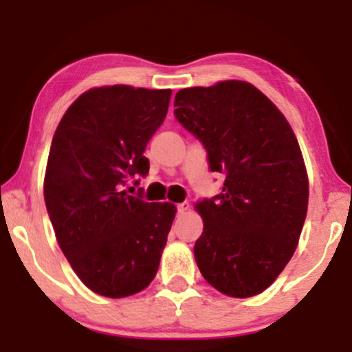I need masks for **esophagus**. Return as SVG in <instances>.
<instances>
[{
	"instance_id": "34e87169",
	"label": "esophagus",
	"mask_w": 352,
	"mask_h": 352,
	"mask_svg": "<svg viewBox=\"0 0 352 352\" xmlns=\"http://www.w3.org/2000/svg\"><path fill=\"white\" fill-rule=\"evenodd\" d=\"M188 208H190V206H188V202H182V204H179V206H177V214H179V215H184L185 212L188 210Z\"/></svg>"
}]
</instances>
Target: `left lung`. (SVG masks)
I'll return each mask as SVG.
<instances>
[{"label":"left lung","instance_id":"left-lung-1","mask_svg":"<svg viewBox=\"0 0 352 352\" xmlns=\"http://www.w3.org/2000/svg\"><path fill=\"white\" fill-rule=\"evenodd\" d=\"M173 115L204 145L208 168L226 179L219 195L197 204L204 219L197 265L223 294H261L291 261L307 214L296 135L267 96L237 80L184 88Z\"/></svg>","mask_w":352,"mask_h":352}]
</instances>
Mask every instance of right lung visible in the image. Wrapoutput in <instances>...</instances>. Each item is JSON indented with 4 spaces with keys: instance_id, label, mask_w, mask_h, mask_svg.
Returning <instances> with one entry per match:
<instances>
[{
    "instance_id": "obj_1",
    "label": "right lung",
    "mask_w": 352,
    "mask_h": 352,
    "mask_svg": "<svg viewBox=\"0 0 352 352\" xmlns=\"http://www.w3.org/2000/svg\"><path fill=\"white\" fill-rule=\"evenodd\" d=\"M170 95L94 88L73 102L53 135L46 210L69 265L100 296L137 294L158 270L175 207L145 202L125 185L148 173L145 146L164 123Z\"/></svg>"
}]
</instances>
